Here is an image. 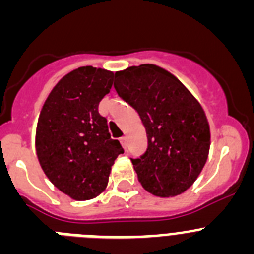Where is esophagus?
<instances>
[{"label":"esophagus","instance_id":"esophagus-1","mask_svg":"<svg viewBox=\"0 0 254 254\" xmlns=\"http://www.w3.org/2000/svg\"><path fill=\"white\" fill-rule=\"evenodd\" d=\"M121 145H122L123 146V149L125 150H127V138L126 137H121Z\"/></svg>","mask_w":254,"mask_h":254}]
</instances>
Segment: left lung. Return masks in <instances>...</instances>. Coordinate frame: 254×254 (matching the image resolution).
Listing matches in <instances>:
<instances>
[{"label":"left lung","instance_id":"8db88e82","mask_svg":"<svg viewBox=\"0 0 254 254\" xmlns=\"http://www.w3.org/2000/svg\"><path fill=\"white\" fill-rule=\"evenodd\" d=\"M114 76L116 91L146 129V151L131 159L138 181L155 196L183 193L203 169L210 150L202 107L176 76L155 64L132 66Z\"/></svg>","mask_w":254,"mask_h":254}]
</instances>
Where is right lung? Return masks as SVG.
Returning a JSON list of instances; mask_svg holds the SVG:
<instances>
[{
	"instance_id": "1",
	"label": "right lung",
	"mask_w": 254,
	"mask_h": 254,
	"mask_svg": "<svg viewBox=\"0 0 254 254\" xmlns=\"http://www.w3.org/2000/svg\"><path fill=\"white\" fill-rule=\"evenodd\" d=\"M113 77L108 69L78 67L61 78L40 111L35 133L40 167L61 192L76 201L102 193L114 160L123 154L98 111Z\"/></svg>"
}]
</instances>
